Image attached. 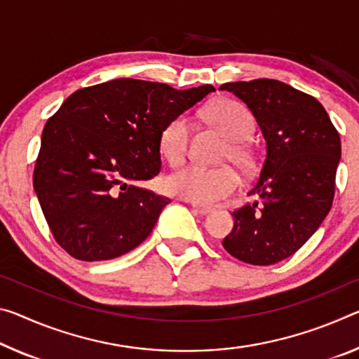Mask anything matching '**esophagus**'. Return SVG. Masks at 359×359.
<instances>
[{
    "instance_id": "obj_1",
    "label": "esophagus",
    "mask_w": 359,
    "mask_h": 359,
    "mask_svg": "<svg viewBox=\"0 0 359 359\" xmlns=\"http://www.w3.org/2000/svg\"><path fill=\"white\" fill-rule=\"evenodd\" d=\"M191 208H193V210H195V212L201 214V215H206V214H209V212H212V208H209V206H204V204L191 203Z\"/></svg>"
}]
</instances>
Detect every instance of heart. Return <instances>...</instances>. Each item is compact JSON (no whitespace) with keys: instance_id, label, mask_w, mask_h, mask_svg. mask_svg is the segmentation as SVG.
Instances as JSON below:
<instances>
[{"instance_id":"1","label":"heart","mask_w":359,"mask_h":359,"mask_svg":"<svg viewBox=\"0 0 359 359\" xmlns=\"http://www.w3.org/2000/svg\"><path fill=\"white\" fill-rule=\"evenodd\" d=\"M208 121L217 128L229 142L225 158H230L241 168H249L252 163L251 151L244 142L254 133V118L246 107L235 100H217L208 108ZM190 121L185 115L175 116L163 128L159 134V151L172 166L184 161L189 150ZM240 175L231 166L204 168L189 164L175 170L168 177V189L180 198L210 204L229 196L240 187Z\"/></svg>"}]
</instances>
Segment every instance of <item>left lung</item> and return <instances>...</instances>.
Instances as JSON below:
<instances>
[{"mask_svg": "<svg viewBox=\"0 0 359 359\" xmlns=\"http://www.w3.org/2000/svg\"><path fill=\"white\" fill-rule=\"evenodd\" d=\"M252 111L266 142L257 201L233 212L225 251L251 265H273L299 251L332 206L340 137L324 107L276 79L225 83Z\"/></svg>", "mask_w": 359, "mask_h": 359, "instance_id": "1", "label": "left lung"}]
</instances>
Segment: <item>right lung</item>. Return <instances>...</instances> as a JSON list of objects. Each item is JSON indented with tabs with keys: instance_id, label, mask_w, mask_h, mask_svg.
Here are the masks:
<instances>
[{
	"instance_id": "add662e5",
	"label": "right lung",
	"mask_w": 359,
	"mask_h": 359,
	"mask_svg": "<svg viewBox=\"0 0 359 359\" xmlns=\"http://www.w3.org/2000/svg\"><path fill=\"white\" fill-rule=\"evenodd\" d=\"M214 86L177 90L119 78L78 89L41 135L33 189L50 231L78 260L116 259L147 240L169 198L137 187L159 174V134Z\"/></svg>"
}]
</instances>
